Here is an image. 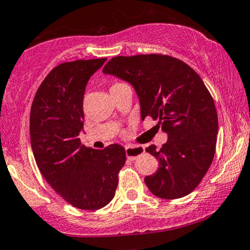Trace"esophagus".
Masks as SVG:
<instances>
[{"instance_id": "1", "label": "esophagus", "mask_w": 250, "mask_h": 250, "mask_svg": "<svg viewBox=\"0 0 250 250\" xmlns=\"http://www.w3.org/2000/svg\"><path fill=\"white\" fill-rule=\"evenodd\" d=\"M143 153H145V149L140 147V146H136V147H130V146L125 147V155H127V159L129 160H135Z\"/></svg>"}]
</instances>
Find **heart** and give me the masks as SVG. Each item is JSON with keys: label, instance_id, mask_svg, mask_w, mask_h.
<instances>
[{"label": "heart", "instance_id": "1", "mask_svg": "<svg viewBox=\"0 0 250 250\" xmlns=\"http://www.w3.org/2000/svg\"><path fill=\"white\" fill-rule=\"evenodd\" d=\"M119 84H121V83H116V84H114L113 87H116V85H119ZM113 87H111V88H113Z\"/></svg>", "mask_w": 250, "mask_h": 250}]
</instances>
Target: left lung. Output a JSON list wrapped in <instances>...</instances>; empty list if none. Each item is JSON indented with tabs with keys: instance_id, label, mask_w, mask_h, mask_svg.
<instances>
[{
	"instance_id": "obj_1",
	"label": "left lung",
	"mask_w": 250,
	"mask_h": 250,
	"mask_svg": "<svg viewBox=\"0 0 250 250\" xmlns=\"http://www.w3.org/2000/svg\"><path fill=\"white\" fill-rule=\"evenodd\" d=\"M103 73L125 80L139 96L141 119L159 120L168 135L161 149H146L159 161L145 182L154 195L167 200L190 194L213 162L219 129L215 103L202 79L179 59L149 55L116 56Z\"/></svg>"
}]
</instances>
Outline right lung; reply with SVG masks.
I'll list each match as a JSON object with an SVG mask.
<instances>
[{
    "label": "right lung",
    "instance_id": "1",
    "mask_svg": "<svg viewBox=\"0 0 250 250\" xmlns=\"http://www.w3.org/2000/svg\"><path fill=\"white\" fill-rule=\"evenodd\" d=\"M107 59L61 63L43 80L30 109V143L45 181L74 207L96 210L107 206L125 163L120 145L104 149L83 146V95L90 76Z\"/></svg>",
    "mask_w": 250,
    "mask_h": 250
}]
</instances>
